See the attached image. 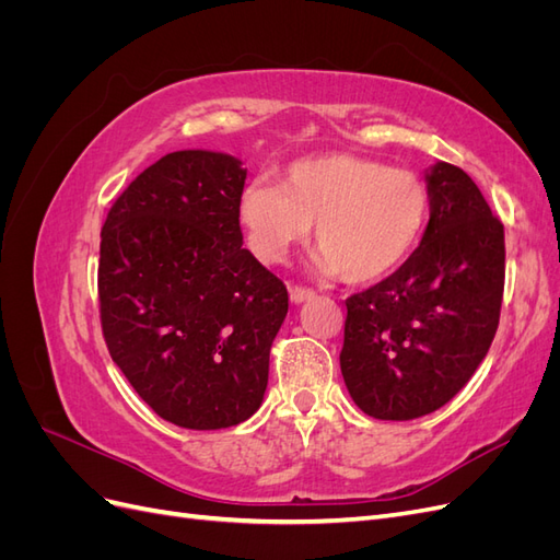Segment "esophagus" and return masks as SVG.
<instances>
[{
	"label": "esophagus",
	"mask_w": 560,
	"mask_h": 560,
	"mask_svg": "<svg viewBox=\"0 0 560 560\" xmlns=\"http://www.w3.org/2000/svg\"><path fill=\"white\" fill-rule=\"evenodd\" d=\"M315 296L313 290H308V287H292L290 290V299L292 303H303V301H311Z\"/></svg>",
	"instance_id": "esophagus-1"
}]
</instances>
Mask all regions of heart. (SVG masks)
Segmentation results:
<instances>
[{"label": "heart", "instance_id": "b5f03b06", "mask_svg": "<svg viewBox=\"0 0 560 560\" xmlns=\"http://www.w3.org/2000/svg\"><path fill=\"white\" fill-rule=\"evenodd\" d=\"M430 206V189L418 175L331 151L290 163L280 184L249 182L238 198V222L249 252L266 264L284 261L315 224L319 273L366 284L411 257Z\"/></svg>", "mask_w": 560, "mask_h": 560}]
</instances>
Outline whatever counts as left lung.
<instances>
[{
	"mask_svg": "<svg viewBox=\"0 0 560 560\" xmlns=\"http://www.w3.org/2000/svg\"><path fill=\"white\" fill-rule=\"evenodd\" d=\"M430 222L393 276L346 299L341 374L378 420L442 409L493 343L504 292V226L471 177L439 161Z\"/></svg>",
	"mask_w": 560,
	"mask_h": 560,
	"instance_id": "left-lung-1",
	"label": "left lung"
}]
</instances>
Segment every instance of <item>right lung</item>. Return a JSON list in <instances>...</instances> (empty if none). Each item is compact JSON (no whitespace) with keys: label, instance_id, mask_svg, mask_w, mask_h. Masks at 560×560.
Masks as SVG:
<instances>
[{"label":"right lung","instance_id":"add662e5","mask_svg":"<svg viewBox=\"0 0 560 560\" xmlns=\"http://www.w3.org/2000/svg\"><path fill=\"white\" fill-rule=\"evenodd\" d=\"M247 171L219 151L165 154L116 198L100 233V322L112 360L151 409L222 430L264 401L290 299L243 249Z\"/></svg>","mask_w":560,"mask_h":560}]
</instances>
